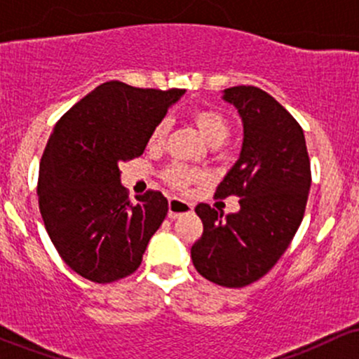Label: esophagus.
Here are the masks:
<instances>
[{
	"instance_id": "34e87169",
	"label": "esophagus",
	"mask_w": 359,
	"mask_h": 359,
	"mask_svg": "<svg viewBox=\"0 0 359 359\" xmlns=\"http://www.w3.org/2000/svg\"><path fill=\"white\" fill-rule=\"evenodd\" d=\"M192 209L194 205L189 203V201L179 199V197H172V199L168 201V217H170V219H175L180 214L191 212Z\"/></svg>"
}]
</instances>
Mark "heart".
<instances>
[{"mask_svg":"<svg viewBox=\"0 0 359 359\" xmlns=\"http://www.w3.org/2000/svg\"><path fill=\"white\" fill-rule=\"evenodd\" d=\"M194 125L199 128L201 135H203L205 142L209 145L217 147L221 143H224L228 140L229 133H231V125H229L228 118L221 113V111L214 108H199L192 111L191 114ZM168 133V121L167 119H162L156 125L151 128L150 137H148V147L156 148L163 147L165 143ZM163 179L168 185H172L174 189H179V191H185V189L191 187L192 184L201 182L204 179V174L199 170V168L187 167L184 163H172L165 168L163 172Z\"/></svg>","mask_w":359,"mask_h":359,"instance_id":"heart-1","label":"heart"}]
</instances>
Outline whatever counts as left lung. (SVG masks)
<instances>
[{"mask_svg": "<svg viewBox=\"0 0 359 359\" xmlns=\"http://www.w3.org/2000/svg\"><path fill=\"white\" fill-rule=\"evenodd\" d=\"M224 100L241 114L245 138L214 199L236 196L241 208L222 217L209 204H197L204 231L191 257L209 282L241 288L265 277L294 240L312 175L302 126L275 97L255 86H234Z\"/></svg>", "mask_w": 359, "mask_h": 359, "instance_id": "obj_1", "label": "left lung"}]
</instances>
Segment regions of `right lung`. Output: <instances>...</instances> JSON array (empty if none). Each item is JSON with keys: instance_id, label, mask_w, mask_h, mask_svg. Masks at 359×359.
Instances as JSON below:
<instances>
[{"instance_id": "right-lung-1", "label": "right lung", "mask_w": 359, "mask_h": 359, "mask_svg": "<svg viewBox=\"0 0 359 359\" xmlns=\"http://www.w3.org/2000/svg\"><path fill=\"white\" fill-rule=\"evenodd\" d=\"M182 94L109 81L53 126L40 160V214L60 258L81 277L111 283L142 263L168 201L148 189L131 203L119 163L145 151L151 128Z\"/></svg>"}]
</instances>
